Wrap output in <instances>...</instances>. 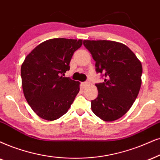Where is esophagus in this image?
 <instances>
[{"instance_id": "34e87169", "label": "esophagus", "mask_w": 160, "mask_h": 160, "mask_svg": "<svg viewBox=\"0 0 160 160\" xmlns=\"http://www.w3.org/2000/svg\"><path fill=\"white\" fill-rule=\"evenodd\" d=\"M82 86H86V85H88V82H87V81H86V82H82Z\"/></svg>"}]
</instances>
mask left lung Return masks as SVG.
Listing matches in <instances>:
<instances>
[{
  "instance_id": "left-lung-1",
  "label": "left lung",
  "mask_w": 160,
  "mask_h": 160,
  "mask_svg": "<svg viewBox=\"0 0 160 160\" xmlns=\"http://www.w3.org/2000/svg\"><path fill=\"white\" fill-rule=\"evenodd\" d=\"M94 60L97 73L104 81L95 84L98 96L92 100L94 114L110 122L130 109L140 89L142 67L135 54L124 44L111 40H83Z\"/></svg>"
}]
</instances>
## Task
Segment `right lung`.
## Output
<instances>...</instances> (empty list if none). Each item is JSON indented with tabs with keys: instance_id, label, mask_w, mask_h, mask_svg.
I'll return each mask as SVG.
<instances>
[{
	"instance_id": "1",
	"label": "right lung",
	"mask_w": 160,
	"mask_h": 160,
	"mask_svg": "<svg viewBox=\"0 0 160 160\" xmlns=\"http://www.w3.org/2000/svg\"><path fill=\"white\" fill-rule=\"evenodd\" d=\"M82 40L54 38L43 42L26 56L21 66L22 86L32 110L46 120L64 115L80 91V82L63 77Z\"/></svg>"
}]
</instances>
